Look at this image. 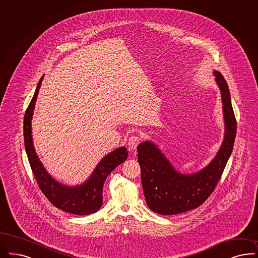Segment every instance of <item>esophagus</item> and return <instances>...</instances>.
I'll return each instance as SVG.
<instances>
[{"label": "esophagus", "instance_id": "esophagus-1", "mask_svg": "<svg viewBox=\"0 0 258 258\" xmlns=\"http://www.w3.org/2000/svg\"><path fill=\"white\" fill-rule=\"evenodd\" d=\"M141 138L138 135H133L129 138L128 140V147L129 149H136L137 146L139 145V143L141 142Z\"/></svg>", "mask_w": 258, "mask_h": 258}]
</instances>
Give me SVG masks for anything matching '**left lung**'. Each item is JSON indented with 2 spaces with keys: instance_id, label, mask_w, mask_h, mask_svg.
<instances>
[{
  "instance_id": "left-lung-1",
  "label": "left lung",
  "mask_w": 258,
  "mask_h": 258,
  "mask_svg": "<svg viewBox=\"0 0 258 258\" xmlns=\"http://www.w3.org/2000/svg\"><path fill=\"white\" fill-rule=\"evenodd\" d=\"M214 76L222 96L225 135L210 164L200 171L181 174L155 143L143 142L137 148L144 197L148 208L156 213L174 215L198 208L214 190L229 161L236 136V119L227 81L217 71Z\"/></svg>"
}]
</instances>
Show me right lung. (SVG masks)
I'll return each instance as SVG.
<instances>
[{
  "mask_svg": "<svg viewBox=\"0 0 258 258\" xmlns=\"http://www.w3.org/2000/svg\"><path fill=\"white\" fill-rule=\"evenodd\" d=\"M43 78L44 76L39 80L34 96L24 117L25 147L31 170L41 191L59 210L76 215H88L95 213L102 206V189L106 178L116 166L121 164L127 159V149L125 146H121L106 155L98 162L90 178L79 185L68 186L55 181L40 162L33 146L31 136V119Z\"/></svg>",
  "mask_w": 258,
  "mask_h": 258,
  "instance_id": "1",
  "label": "right lung"
}]
</instances>
